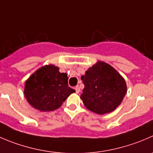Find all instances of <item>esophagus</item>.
I'll return each mask as SVG.
<instances>
[{"label":"esophagus","mask_w":153,"mask_h":153,"mask_svg":"<svg viewBox=\"0 0 153 153\" xmlns=\"http://www.w3.org/2000/svg\"><path fill=\"white\" fill-rule=\"evenodd\" d=\"M75 92H76V93H79V92H80L79 86H76V87H75Z\"/></svg>","instance_id":"34e87169"}]
</instances>
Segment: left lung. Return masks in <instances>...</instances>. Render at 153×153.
Returning a JSON list of instances; mask_svg holds the SVG:
<instances>
[{"instance_id": "obj_1", "label": "left lung", "mask_w": 153, "mask_h": 153, "mask_svg": "<svg viewBox=\"0 0 153 153\" xmlns=\"http://www.w3.org/2000/svg\"><path fill=\"white\" fill-rule=\"evenodd\" d=\"M84 88L81 96L87 109L98 114L116 109L126 94L124 78L111 66L99 61L81 78Z\"/></svg>"}]
</instances>
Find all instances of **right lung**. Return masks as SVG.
<instances>
[{"mask_svg":"<svg viewBox=\"0 0 153 153\" xmlns=\"http://www.w3.org/2000/svg\"><path fill=\"white\" fill-rule=\"evenodd\" d=\"M66 73L53 65L39 69L27 79L25 96L31 106L40 111H51L62 105L75 90L68 85Z\"/></svg>","mask_w":153,"mask_h":153,"instance_id":"add662e5","label":"right lung"}]
</instances>
